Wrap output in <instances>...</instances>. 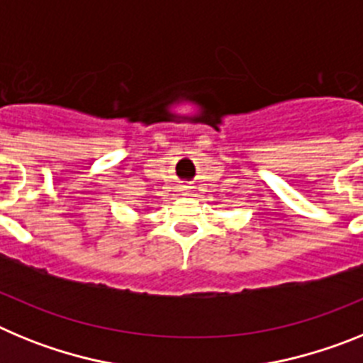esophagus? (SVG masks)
Masks as SVG:
<instances>
[{
    "instance_id": "34e87169",
    "label": "esophagus",
    "mask_w": 363,
    "mask_h": 363,
    "mask_svg": "<svg viewBox=\"0 0 363 363\" xmlns=\"http://www.w3.org/2000/svg\"><path fill=\"white\" fill-rule=\"evenodd\" d=\"M182 189H187V185H184V187H182Z\"/></svg>"
}]
</instances>
